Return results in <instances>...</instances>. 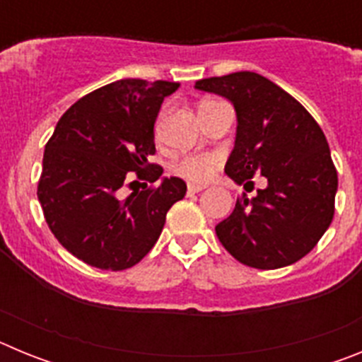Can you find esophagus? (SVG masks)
Instances as JSON below:
<instances>
[{
    "label": "esophagus",
    "instance_id": "34e87169",
    "mask_svg": "<svg viewBox=\"0 0 362 362\" xmlns=\"http://www.w3.org/2000/svg\"><path fill=\"white\" fill-rule=\"evenodd\" d=\"M201 190H204V187H203V185H194V183H188V188H187V192H188V194H197V192H201Z\"/></svg>",
    "mask_w": 362,
    "mask_h": 362
}]
</instances>
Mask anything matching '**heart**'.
Returning <instances> with one entry per match:
<instances>
[{"label":"heart","mask_w":362,"mask_h":362,"mask_svg":"<svg viewBox=\"0 0 362 362\" xmlns=\"http://www.w3.org/2000/svg\"><path fill=\"white\" fill-rule=\"evenodd\" d=\"M206 105H210V101L201 103V107H206ZM217 165H219V159L214 153H192L174 163V172L194 183H204L216 170Z\"/></svg>","instance_id":"b5f03b06"}]
</instances>
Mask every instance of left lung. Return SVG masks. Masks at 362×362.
Instances as JSON below:
<instances>
[{
	"mask_svg": "<svg viewBox=\"0 0 362 362\" xmlns=\"http://www.w3.org/2000/svg\"><path fill=\"white\" fill-rule=\"evenodd\" d=\"M196 88L223 95L235 108L226 175L245 188L255 174L267 177V188L254 199H238L216 226L221 245L259 270L293 264L334 219L337 170L321 127L288 92L255 72L201 79Z\"/></svg>",
	"mask_w": 362,
	"mask_h": 362,
	"instance_id": "left-lung-1",
	"label": "left lung"
}]
</instances>
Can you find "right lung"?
I'll return each instance as SVG.
<instances>
[{"label": "right lung", "mask_w": 362, "mask_h": 362, "mask_svg": "<svg viewBox=\"0 0 362 362\" xmlns=\"http://www.w3.org/2000/svg\"><path fill=\"white\" fill-rule=\"evenodd\" d=\"M179 83L119 79L86 94L57 121L45 146L37 199L56 239L74 257L101 270H127L152 250L166 212L183 199L187 183L163 177L159 187L119 188L130 172L156 183L153 123L163 99Z\"/></svg>", "instance_id": "add662e5"}]
</instances>
